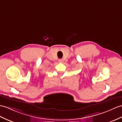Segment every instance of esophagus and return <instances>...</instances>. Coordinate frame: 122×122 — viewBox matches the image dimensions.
Wrapping results in <instances>:
<instances>
[{
  "mask_svg": "<svg viewBox=\"0 0 122 122\" xmlns=\"http://www.w3.org/2000/svg\"><path fill=\"white\" fill-rule=\"evenodd\" d=\"M58 61L59 62V63H63V59H59L58 60Z\"/></svg>",
  "mask_w": 122,
  "mask_h": 122,
  "instance_id": "1",
  "label": "esophagus"
}]
</instances>
